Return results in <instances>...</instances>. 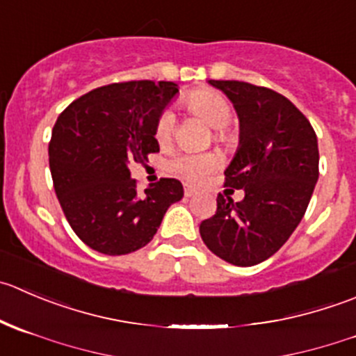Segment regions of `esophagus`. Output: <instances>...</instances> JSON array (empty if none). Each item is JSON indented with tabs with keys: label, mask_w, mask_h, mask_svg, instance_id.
Listing matches in <instances>:
<instances>
[{
	"label": "esophagus",
	"mask_w": 356,
	"mask_h": 356,
	"mask_svg": "<svg viewBox=\"0 0 356 356\" xmlns=\"http://www.w3.org/2000/svg\"><path fill=\"white\" fill-rule=\"evenodd\" d=\"M196 195V189L191 188V186H186L184 188V196H188V198H191V196Z\"/></svg>",
	"instance_id": "34e87169"
}]
</instances>
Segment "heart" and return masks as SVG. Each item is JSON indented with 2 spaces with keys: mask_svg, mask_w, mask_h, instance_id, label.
I'll use <instances>...</instances> for the list:
<instances>
[{
  "mask_svg": "<svg viewBox=\"0 0 356 356\" xmlns=\"http://www.w3.org/2000/svg\"><path fill=\"white\" fill-rule=\"evenodd\" d=\"M188 108L193 115L205 120L212 129L219 130L217 139L226 140V134L222 132L233 120V108L222 95L216 94L212 90L195 92L188 97ZM175 129V115L174 111L167 109L161 113L154 129V137L161 146H167L172 140ZM220 156L217 153H182L172 160L170 170L182 181L189 184H202L209 179L213 172L219 170Z\"/></svg>",
  "mask_w": 356,
  "mask_h": 356,
  "instance_id": "heart-1",
  "label": "heart"
}]
</instances>
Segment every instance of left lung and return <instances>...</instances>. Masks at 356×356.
Wrapping results in <instances>:
<instances>
[{
    "label": "left lung",
    "instance_id": "1",
    "mask_svg": "<svg viewBox=\"0 0 356 356\" xmlns=\"http://www.w3.org/2000/svg\"><path fill=\"white\" fill-rule=\"evenodd\" d=\"M233 104L240 143L224 170L245 198L217 196L200 224L207 247L234 266H254L280 250L305 216L318 181V140L306 116L282 94L245 81L209 79Z\"/></svg>",
    "mask_w": 356,
    "mask_h": 356
}]
</instances>
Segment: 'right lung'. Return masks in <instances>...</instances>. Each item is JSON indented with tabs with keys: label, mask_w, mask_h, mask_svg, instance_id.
Here are the masks:
<instances>
[{
	"label": "right lung",
	"mask_w": 356,
	"mask_h": 356,
	"mask_svg": "<svg viewBox=\"0 0 356 356\" xmlns=\"http://www.w3.org/2000/svg\"><path fill=\"white\" fill-rule=\"evenodd\" d=\"M177 94L174 81L113 83L76 99L57 118L48 146L55 195L72 231L94 250H139L184 196L177 179L139 193L130 177V163L160 151L156 122Z\"/></svg>",
	"instance_id": "obj_1"
}]
</instances>
